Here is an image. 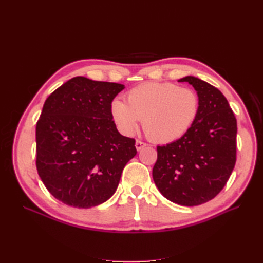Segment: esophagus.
Wrapping results in <instances>:
<instances>
[{"label":"esophagus","instance_id":"obj_1","mask_svg":"<svg viewBox=\"0 0 263 263\" xmlns=\"http://www.w3.org/2000/svg\"><path fill=\"white\" fill-rule=\"evenodd\" d=\"M135 146H136V149L138 151H140L141 149H144L147 146V144L144 141H141V140H136V144H135Z\"/></svg>","mask_w":263,"mask_h":263}]
</instances>
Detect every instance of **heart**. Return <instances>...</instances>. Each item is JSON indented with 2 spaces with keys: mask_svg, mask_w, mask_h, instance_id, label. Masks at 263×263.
I'll use <instances>...</instances> for the list:
<instances>
[{
  "mask_svg": "<svg viewBox=\"0 0 263 263\" xmlns=\"http://www.w3.org/2000/svg\"><path fill=\"white\" fill-rule=\"evenodd\" d=\"M126 105L115 99L109 112L125 136L137 130L139 119L147 137L158 144H170L192 128L200 113V98L189 87L174 83H145L126 94Z\"/></svg>",
  "mask_w": 263,
  "mask_h": 263,
  "instance_id": "1",
  "label": "heart"
}]
</instances>
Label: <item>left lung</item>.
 Returning <instances> with one entry per match:
<instances>
[{
  "mask_svg": "<svg viewBox=\"0 0 263 263\" xmlns=\"http://www.w3.org/2000/svg\"><path fill=\"white\" fill-rule=\"evenodd\" d=\"M200 98V113L184 136L158 146L153 178L160 193L183 206L211 201L226 185L236 163L237 121L216 87L187 76Z\"/></svg>",
  "mask_w": 263,
  "mask_h": 263,
  "instance_id": "obj_1",
  "label": "left lung"
}]
</instances>
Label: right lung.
<instances>
[{
    "mask_svg": "<svg viewBox=\"0 0 263 263\" xmlns=\"http://www.w3.org/2000/svg\"><path fill=\"white\" fill-rule=\"evenodd\" d=\"M125 85L76 77L45 101L36 125V166L50 194L90 209L106 202L137 154L118 133L109 105Z\"/></svg>",
    "mask_w": 263,
    "mask_h": 263,
    "instance_id": "1",
    "label": "right lung"
}]
</instances>
